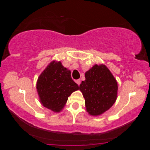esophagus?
<instances>
[{
  "mask_svg": "<svg viewBox=\"0 0 150 150\" xmlns=\"http://www.w3.org/2000/svg\"><path fill=\"white\" fill-rule=\"evenodd\" d=\"M75 82H76V83H77V84L78 85H79L81 84V80H80V79L75 80Z\"/></svg>",
  "mask_w": 150,
  "mask_h": 150,
  "instance_id": "1",
  "label": "esophagus"
}]
</instances>
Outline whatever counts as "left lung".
Instances as JSON below:
<instances>
[{
    "label": "left lung",
    "mask_w": 150,
    "mask_h": 150,
    "mask_svg": "<svg viewBox=\"0 0 150 150\" xmlns=\"http://www.w3.org/2000/svg\"><path fill=\"white\" fill-rule=\"evenodd\" d=\"M79 89L85 100L87 111L98 116L108 110L117 97L118 84L110 71L104 65H95L85 73V81Z\"/></svg>",
    "instance_id": "obj_1"
}]
</instances>
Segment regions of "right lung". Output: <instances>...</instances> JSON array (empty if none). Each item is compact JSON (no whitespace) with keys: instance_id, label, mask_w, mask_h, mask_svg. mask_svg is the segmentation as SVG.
Masks as SVG:
<instances>
[{"instance_id":"right-lung-1","label":"right lung","mask_w":150,"mask_h":150,"mask_svg":"<svg viewBox=\"0 0 150 150\" xmlns=\"http://www.w3.org/2000/svg\"><path fill=\"white\" fill-rule=\"evenodd\" d=\"M36 88L43 106L58 112L79 86L72 79L70 71L60 62L54 61L40 75Z\"/></svg>"}]
</instances>
